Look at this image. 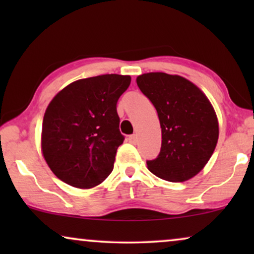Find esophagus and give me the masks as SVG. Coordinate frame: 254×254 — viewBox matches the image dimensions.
<instances>
[{
	"label": "esophagus",
	"instance_id": "1",
	"mask_svg": "<svg viewBox=\"0 0 254 254\" xmlns=\"http://www.w3.org/2000/svg\"><path fill=\"white\" fill-rule=\"evenodd\" d=\"M128 141H129V143H131V144H136L137 136L136 135H130V136L128 137Z\"/></svg>",
	"mask_w": 254,
	"mask_h": 254
}]
</instances>
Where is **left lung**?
<instances>
[{
	"instance_id": "left-lung-1",
	"label": "left lung",
	"mask_w": 254,
	"mask_h": 254,
	"mask_svg": "<svg viewBox=\"0 0 254 254\" xmlns=\"http://www.w3.org/2000/svg\"><path fill=\"white\" fill-rule=\"evenodd\" d=\"M136 83L154 104L162 128L161 152L147 162L149 171L175 183L195 177L218 140V120L209 99L179 75L147 72L137 76Z\"/></svg>"
}]
</instances>
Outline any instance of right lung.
<instances>
[{
  "instance_id": "1",
  "label": "right lung",
  "mask_w": 254,
  "mask_h": 254,
  "mask_svg": "<svg viewBox=\"0 0 254 254\" xmlns=\"http://www.w3.org/2000/svg\"><path fill=\"white\" fill-rule=\"evenodd\" d=\"M130 84L128 75H100L75 81L48 104L41 152L52 172L76 189H92L113 170L123 144L117 102Z\"/></svg>"
}]
</instances>
